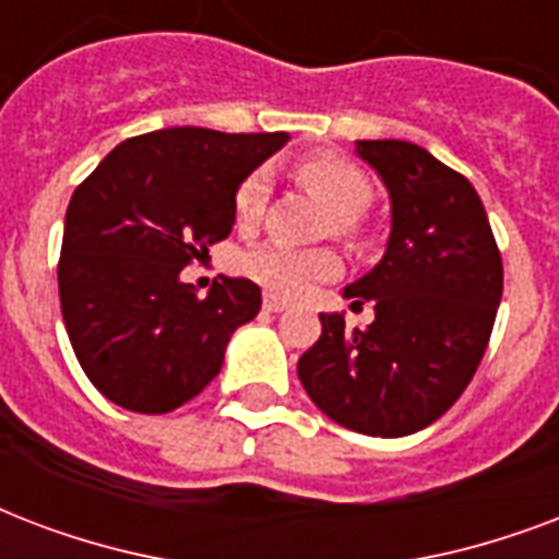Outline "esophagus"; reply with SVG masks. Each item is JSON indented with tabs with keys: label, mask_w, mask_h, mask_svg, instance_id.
<instances>
[{
	"label": "esophagus",
	"mask_w": 559,
	"mask_h": 559,
	"mask_svg": "<svg viewBox=\"0 0 559 559\" xmlns=\"http://www.w3.org/2000/svg\"><path fill=\"white\" fill-rule=\"evenodd\" d=\"M262 309H265V311H274V314H280V311L288 309V302L280 300V297H274V294H265V300H262Z\"/></svg>",
	"instance_id": "34e87169"
}]
</instances>
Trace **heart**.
Segmentation results:
<instances>
[{
  "instance_id": "obj_1",
  "label": "heart",
  "mask_w": 559,
  "mask_h": 559,
  "mask_svg": "<svg viewBox=\"0 0 559 559\" xmlns=\"http://www.w3.org/2000/svg\"><path fill=\"white\" fill-rule=\"evenodd\" d=\"M297 175L311 192H318L329 203L332 215V230L353 239L358 230V215L373 201V186L353 163L332 154H320L306 163H300ZM267 192H271V175L267 168L250 171L236 189L233 198V215L241 230H248L259 224L265 212ZM335 257L329 250H300L283 241H265L259 248L248 250L241 257V271L265 285L267 292L283 294V297H297L309 288L314 280L335 274Z\"/></svg>"
}]
</instances>
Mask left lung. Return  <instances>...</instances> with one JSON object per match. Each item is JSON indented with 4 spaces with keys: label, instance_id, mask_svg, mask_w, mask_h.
Here are the masks:
<instances>
[{
    "label": "left lung",
    "instance_id": "8db88e82",
    "mask_svg": "<svg viewBox=\"0 0 559 559\" xmlns=\"http://www.w3.org/2000/svg\"><path fill=\"white\" fill-rule=\"evenodd\" d=\"M358 157L391 194L382 262L344 288L376 320L349 329L320 314V338L297 361L302 388L329 419L370 437L431 426L473 382L501 300L499 245L473 183L426 148L358 140Z\"/></svg>",
    "mask_w": 559,
    "mask_h": 559
}]
</instances>
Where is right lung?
Masks as SVG:
<instances>
[{"label":"right lung","instance_id":"obj_1","mask_svg":"<svg viewBox=\"0 0 559 559\" xmlns=\"http://www.w3.org/2000/svg\"><path fill=\"white\" fill-rule=\"evenodd\" d=\"M285 142L283 131L142 133L78 186L58 262L60 311L86 379L107 400L168 414L218 376L262 292L218 276L198 297L180 271L230 236L236 189Z\"/></svg>","mask_w":559,"mask_h":559}]
</instances>
